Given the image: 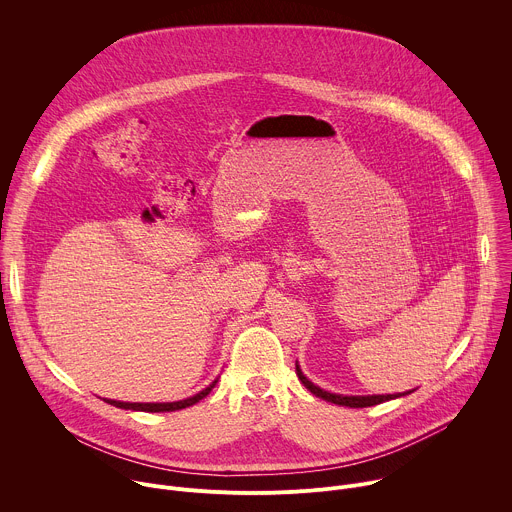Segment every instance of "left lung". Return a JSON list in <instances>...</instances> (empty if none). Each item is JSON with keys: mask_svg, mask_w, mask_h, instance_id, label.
<instances>
[{"mask_svg": "<svg viewBox=\"0 0 512 512\" xmlns=\"http://www.w3.org/2000/svg\"><path fill=\"white\" fill-rule=\"evenodd\" d=\"M296 373H298V379L302 381V385L314 393L316 397L324 399V401H330L334 405H344V407H373V405H379L383 401H389V399H397L401 395H409L411 391L407 393H397V395H336V393H330V391H324L320 389L318 385H314L300 369V364H296Z\"/></svg>", "mask_w": 512, "mask_h": 512, "instance_id": "8db88e82", "label": "left lung"}]
</instances>
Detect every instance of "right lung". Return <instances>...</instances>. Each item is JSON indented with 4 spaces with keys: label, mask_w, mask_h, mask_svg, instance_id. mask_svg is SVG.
<instances>
[{
    "label": "right lung",
    "mask_w": 512,
    "mask_h": 512,
    "mask_svg": "<svg viewBox=\"0 0 512 512\" xmlns=\"http://www.w3.org/2000/svg\"><path fill=\"white\" fill-rule=\"evenodd\" d=\"M216 385V381L212 385H208L206 389H202L200 393L188 397V399H182V401H174V403H123V401H113V399H107L109 405H115L119 409H133V411H148V413H164V411H178V409H186L194 403H198L200 399H204L212 387Z\"/></svg>",
    "instance_id": "add662e5"
}]
</instances>
